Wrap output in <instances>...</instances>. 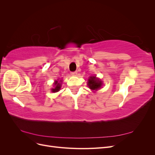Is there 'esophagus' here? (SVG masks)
<instances>
[{"instance_id":"34e87169","label":"esophagus","mask_w":155,"mask_h":155,"mask_svg":"<svg viewBox=\"0 0 155 155\" xmlns=\"http://www.w3.org/2000/svg\"><path fill=\"white\" fill-rule=\"evenodd\" d=\"M71 74L72 75V76H76V75L78 74V72H77V71H75V72H71Z\"/></svg>"}]
</instances>
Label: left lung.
<instances>
[{"label": "left lung", "mask_w": 155, "mask_h": 155, "mask_svg": "<svg viewBox=\"0 0 155 155\" xmlns=\"http://www.w3.org/2000/svg\"><path fill=\"white\" fill-rule=\"evenodd\" d=\"M88 86L90 88L91 90H97L101 87V81L99 79H97L96 78V77L92 76L90 77V78L88 79Z\"/></svg>", "instance_id": "left-lung-1"}]
</instances>
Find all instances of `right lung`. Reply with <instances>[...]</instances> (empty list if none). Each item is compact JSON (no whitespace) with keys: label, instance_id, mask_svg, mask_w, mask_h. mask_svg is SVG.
Returning <instances> with one entry per match:
<instances>
[{"label":"right lung","instance_id":"right-lung-1","mask_svg":"<svg viewBox=\"0 0 155 155\" xmlns=\"http://www.w3.org/2000/svg\"><path fill=\"white\" fill-rule=\"evenodd\" d=\"M54 84L55 85V87L54 88H53L52 91H52L53 92H58V91H59V89L61 88V85H60V83H58V81H57L55 82Z\"/></svg>","mask_w":155,"mask_h":155}]
</instances>
